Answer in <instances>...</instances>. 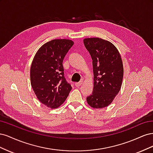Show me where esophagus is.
I'll return each mask as SVG.
<instances>
[{
	"mask_svg": "<svg viewBox=\"0 0 153 153\" xmlns=\"http://www.w3.org/2000/svg\"><path fill=\"white\" fill-rule=\"evenodd\" d=\"M83 83H84V82H83V80L80 81V82H76V83H75V85H76V87H80V86H81V85H82Z\"/></svg>",
	"mask_w": 153,
	"mask_h": 153,
	"instance_id": "obj_1",
	"label": "esophagus"
}]
</instances>
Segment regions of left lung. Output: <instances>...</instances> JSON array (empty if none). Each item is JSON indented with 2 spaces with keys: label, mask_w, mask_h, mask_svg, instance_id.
<instances>
[{
  "label": "left lung",
  "mask_w": 153,
  "mask_h": 153,
  "mask_svg": "<svg viewBox=\"0 0 153 153\" xmlns=\"http://www.w3.org/2000/svg\"><path fill=\"white\" fill-rule=\"evenodd\" d=\"M84 43L92 59L94 73V91L87 102L93 108H103L112 103L121 89L124 74L121 55L107 40L85 38Z\"/></svg>",
  "instance_id": "obj_1"
}]
</instances>
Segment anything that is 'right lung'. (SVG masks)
I'll list each match as a JSON object with an SVG mask.
<instances>
[{"label":"right lung","instance_id":"1","mask_svg":"<svg viewBox=\"0 0 153 153\" xmlns=\"http://www.w3.org/2000/svg\"><path fill=\"white\" fill-rule=\"evenodd\" d=\"M73 44L71 39H53L41 46L32 60V89L40 102L52 109L61 106L72 89L64 76L62 62Z\"/></svg>","mask_w":153,"mask_h":153}]
</instances>
